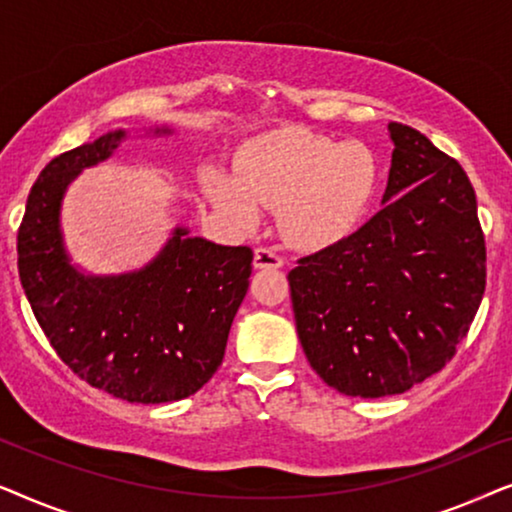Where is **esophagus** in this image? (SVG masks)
<instances>
[{"label":"esophagus","mask_w":512,"mask_h":512,"mask_svg":"<svg viewBox=\"0 0 512 512\" xmlns=\"http://www.w3.org/2000/svg\"><path fill=\"white\" fill-rule=\"evenodd\" d=\"M282 265H284V258L275 254L272 249H265V247L256 249L254 268H258V270H277V268H282Z\"/></svg>","instance_id":"esophagus-1"}]
</instances>
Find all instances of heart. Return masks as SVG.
Returning a JSON list of instances; mask_svg holds the SVG:
<instances>
[{"label": "heart", "instance_id": "heart-1", "mask_svg": "<svg viewBox=\"0 0 512 512\" xmlns=\"http://www.w3.org/2000/svg\"><path fill=\"white\" fill-rule=\"evenodd\" d=\"M233 167L235 174L202 167L205 198L240 228L256 226L258 205L279 209L284 237L300 249H324L352 235L380 184V160L370 146L305 128L249 139Z\"/></svg>", "mask_w": 512, "mask_h": 512}]
</instances>
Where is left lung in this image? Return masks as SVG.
I'll return each instance as SVG.
<instances>
[{"label":"left lung","instance_id":"1","mask_svg":"<svg viewBox=\"0 0 512 512\" xmlns=\"http://www.w3.org/2000/svg\"><path fill=\"white\" fill-rule=\"evenodd\" d=\"M382 209L289 272L293 317L314 373L345 396L403 394L438 373L485 293L475 191L429 137L389 123Z\"/></svg>","mask_w":512,"mask_h":512}]
</instances>
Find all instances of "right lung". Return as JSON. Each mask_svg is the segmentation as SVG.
Instances as JSON below:
<instances>
[{
	"mask_svg": "<svg viewBox=\"0 0 512 512\" xmlns=\"http://www.w3.org/2000/svg\"><path fill=\"white\" fill-rule=\"evenodd\" d=\"M172 132L163 125L146 135ZM125 139L128 130H111L41 170L18 230L20 284L48 342L90 387L128 403L181 401L221 366L254 251L221 247L177 226L144 268L123 275L79 270L62 237V198Z\"/></svg>",
	"mask_w": 512,
	"mask_h": 512,
	"instance_id": "1",
	"label": "right lung"
}]
</instances>
